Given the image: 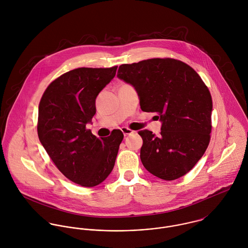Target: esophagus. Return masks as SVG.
I'll use <instances>...</instances> for the list:
<instances>
[{
  "instance_id": "esophagus-1",
  "label": "esophagus",
  "mask_w": 248,
  "mask_h": 248,
  "mask_svg": "<svg viewBox=\"0 0 248 248\" xmlns=\"http://www.w3.org/2000/svg\"><path fill=\"white\" fill-rule=\"evenodd\" d=\"M121 131H122V133H123V135H124L125 137L131 136L132 134H134V133H135L133 130H131V129H129V128H125V127L121 128Z\"/></svg>"
}]
</instances>
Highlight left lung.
Wrapping results in <instances>:
<instances>
[{
	"instance_id": "obj_1",
	"label": "left lung",
	"mask_w": 248,
	"mask_h": 248,
	"mask_svg": "<svg viewBox=\"0 0 248 248\" xmlns=\"http://www.w3.org/2000/svg\"><path fill=\"white\" fill-rule=\"evenodd\" d=\"M117 77L136 88L143 111L162 121L158 137L139 132L143 166L164 180L186 175L205 153L212 131V97L201 76L177 59L153 58L119 66Z\"/></svg>"
}]
</instances>
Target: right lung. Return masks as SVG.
I'll list each match as a JSON object with an SVG mask.
<instances>
[{"label":"right lung","instance_id":"right-lung-1","mask_svg":"<svg viewBox=\"0 0 248 248\" xmlns=\"http://www.w3.org/2000/svg\"><path fill=\"white\" fill-rule=\"evenodd\" d=\"M111 68H78L53 80L39 103L37 132L57 169L72 182L93 187L113 169L120 130L98 139L86 128L96 112L95 99L115 76Z\"/></svg>","mask_w":248,"mask_h":248}]
</instances>
